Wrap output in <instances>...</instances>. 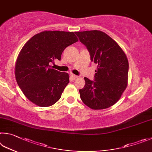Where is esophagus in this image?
I'll return each instance as SVG.
<instances>
[{
    "mask_svg": "<svg viewBox=\"0 0 152 152\" xmlns=\"http://www.w3.org/2000/svg\"><path fill=\"white\" fill-rule=\"evenodd\" d=\"M70 77L71 78L72 80H75V79H76L78 77V76H77V75H74L73 73H71L70 74Z\"/></svg>",
    "mask_w": 152,
    "mask_h": 152,
    "instance_id": "34e87169",
    "label": "esophagus"
}]
</instances>
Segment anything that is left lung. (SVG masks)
<instances>
[{
	"label": "left lung",
	"instance_id": "8db88e82",
	"mask_svg": "<svg viewBox=\"0 0 152 152\" xmlns=\"http://www.w3.org/2000/svg\"><path fill=\"white\" fill-rule=\"evenodd\" d=\"M87 47L91 61L97 64L94 81L85 77L86 85L79 89L85 104L93 110L111 107L121 97L127 85L129 63L119 45L100 31L76 32Z\"/></svg>",
	"mask_w": 152,
	"mask_h": 152
}]
</instances>
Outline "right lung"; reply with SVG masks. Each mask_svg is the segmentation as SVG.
Masks as SVG:
<instances>
[{
    "label": "right lung",
    "instance_id": "right-lung-1",
    "mask_svg": "<svg viewBox=\"0 0 152 152\" xmlns=\"http://www.w3.org/2000/svg\"><path fill=\"white\" fill-rule=\"evenodd\" d=\"M78 41L73 32L43 31L34 35L21 49L15 66L17 84L28 100L40 107L58 102L69 83V75L51 68L66 47Z\"/></svg>",
    "mask_w": 152,
    "mask_h": 152
}]
</instances>
